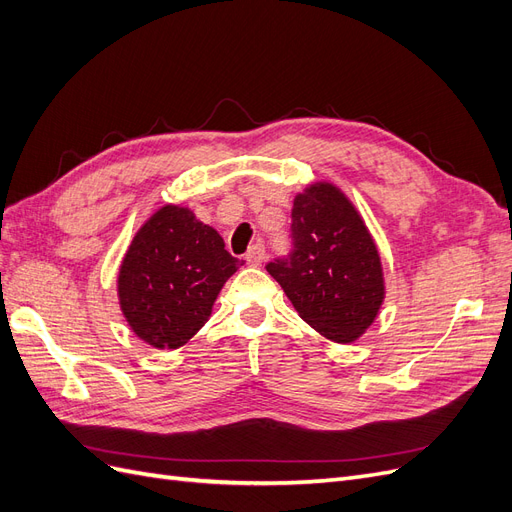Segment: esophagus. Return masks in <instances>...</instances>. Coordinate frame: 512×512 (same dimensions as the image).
<instances>
[{"label":"esophagus","mask_w":512,"mask_h":512,"mask_svg":"<svg viewBox=\"0 0 512 512\" xmlns=\"http://www.w3.org/2000/svg\"><path fill=\"white\" fill-rule=\"evenodd\" d=\"M265 247H262L260 243H256V245H252L250 250H247V254H245V260H247V265L250 267H260L262 262H265Z\"/></svg>","instance_id":"esophagus-1"}]
</instances>
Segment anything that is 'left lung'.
I'll return each mask as SVG.
<instances>
[{"instance_id":"obj_1","label":"left lung","mask_w":512,"mask_h":512,"mask_svg":"<svg viewBox=\"0 0 512 512\" xmlns=\"http://www.w3.org/2000/svg\"><path fill=\"white\" fill-rule=\"evenodd\" d=\"M292 252L267 265L299 316L331 342L350 344L376 320L384 301L378 247L333 183L318 181L294 196Z\"/></svg>"}]
</instances>
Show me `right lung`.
Returning a JSON list of instances; mask_svg holds the SVG:
<instances>
[{
  "instance_id": "add662e5",
  "label": "right lung",
  "mask_w": 512,
  "mask_h": 512,
  "mask_svg": "<svg viewBox=\"0 0 512 512\" xmlns=\"http://www.w3.org/2000/svg\"><path fill=\"white\" fill-rule=\"evenodd\" d=\"M243 265L218 230L188 207L164 205L138 228L121 260L117 294L136 337L175 350L209 320L228 277Z\"/></svg>"
}]
</instances>
